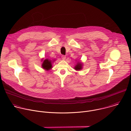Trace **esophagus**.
<instances>
[{
	"label": "esophagus",
	"instance_id": "obj_1",
	"mask_svg": "<svg viewBox=\"0 0 131 131\" xmlns=\"http://www.w3.org/2000/svg\"><path fill=\"white\" fill-rule=\"evenodd\" d=\"M61 57H62V60H65L66 59V58L65 55H62Z\"/></svg>",
	"mask_w": 131,
	"mask_h": 131
}]
</instances>
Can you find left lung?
<instances>
[{
    "label": "left lung",
    "instance_id": "8db88e82",
    "mask_svg": "<svg viewBox=\"0 0 131 131\" xmlns=\"http://www.w3.org/2000/svg\"><path fill=\"white\" fill-rule=\"evenodd\" d=\"M83 63H81V62H79V61H78L76 63V64L75 65V66H74V69H75L76 70H81L83 68Z\"/></svg>",
    "mask_w": 131,
    "mask_h": 131
}]
</instances>
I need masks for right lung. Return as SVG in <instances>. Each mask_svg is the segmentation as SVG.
<instances>
[{"mask_svg": "<svg viewBox=\"0 0 131 131\" xmlns=\"http://www.w3.org/2000/svg\"><path fill=\"white\" fill-rule=\"evenodd\" d=\"M41 61H43V59ZM55 61L54 60H50L49 59H46L43 61V63L42 64L41 67L45 70L48 71L52 69V63Z\"/></svg>", "mask_w": 131, "mask_h": 131, "instance_id": "right-lung-1", "label": "right lung"}]
</instances>
